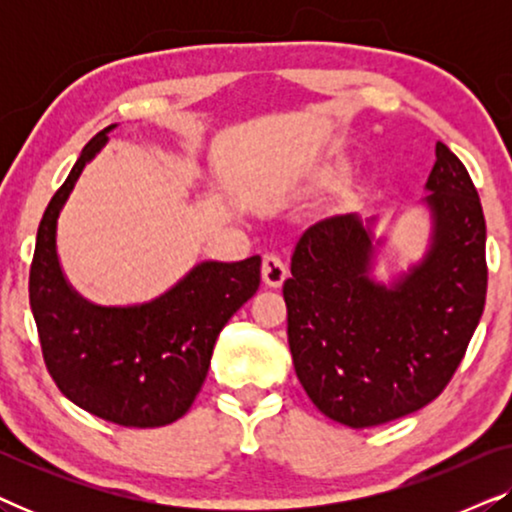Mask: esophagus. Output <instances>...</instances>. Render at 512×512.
I'll return each mask as SVG.
<instances>
[{
    "instance_id": "esophagus-1",
    "label": "esophagus",
    "mask_w": 512,
    "mask_h": 512,
    "mask_svg": "<svg viewBox=\"0 0 512 512\" xmlns=\"http://www.w3.org/2000/svg\"><path fill=\"white\" fill-rule=\"evenodd\" d=\"M286 279V263L284 258L270 251L263 256V282L268 286H282Z\"/></svg>"
}]
</instances>
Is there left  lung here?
<instances>
[{
	"label": "left lung",
	"instance_id": "1",
	"mask_svg": "<svg viewBox=\"0 0 512 512\" xmlns=\"http://www.w3.org/2000/svg\"><path fill=\"white\" fill-rule=\"evenodd\" d=\"M426 188L429 256L391 289L370 282L373 244L354 214L310 226L284 282L293 368L335 422L368 429L443 394L485 310V214L464 163L436 144Z\"/></svg>",
	"mask_w": 512,
	"mask_h": 512
}]
</instances>
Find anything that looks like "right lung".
Returning <instances> with one entry per match:
<instances>
[{
  "label": "right lung",
  "mask_w": 512,
  "mask_h": 512,
  "mask_svg": "<svg viewBox=\"0 0 512 512\" xmlns=\"http://www.w3.org/2000/svg\"><path fill=\"white\" fill-rule=\"evenodd\" d=\"M104 128L48 202L30 265V307L53 382L90 415L153 429L177 422L205 382L214 342L261 284V256L202 263L165 296L139 307H97L62 277L55 221L83 165L107 142Z\"/></svg>",
  "instance_id": "1"
}]
</instances>
